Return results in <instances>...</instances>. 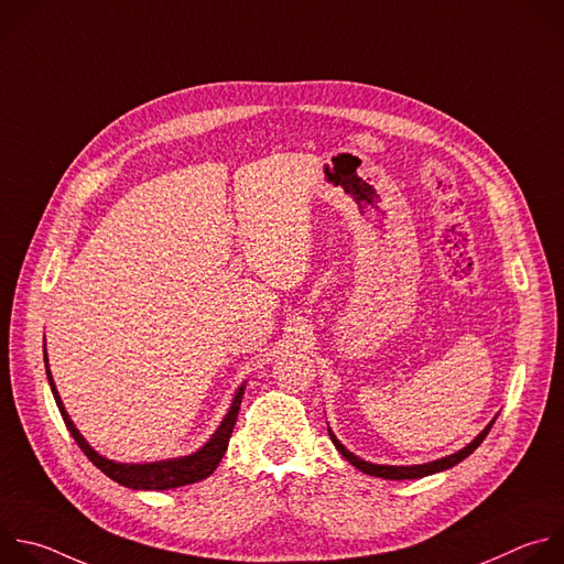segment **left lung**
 <instances>
[{
	"label": "left lung",
	"instance_id": "obj_1",
	"mask_svg": "<svg viewBox=\"0 0 564 564\" xmlns=\"http://www.w3.org/2000/svg\"><path fill=\"white\" fill-rule=\"evenodd\" d=\"M496 420H498V417H494V420L485 426V431H481L470 444H466V446L459 448L457 453H451V455H446V457H440V459H433V462H426V464H411V466H392V464H372V462H366V459L357 457L355 453H350V451L337 440V435L330 431V426H328V435H330L333 444L337 446V451H339L355 468H359V470L366 473V475L383 477V479H417V477H426V475L446 470V468L459 464L462 459H466L481 442H485V437L489 435V431H491V426L496 424Z\"/></svg>",
	"mask_w": 564,
	"mask_h": 564
}]
</instances>
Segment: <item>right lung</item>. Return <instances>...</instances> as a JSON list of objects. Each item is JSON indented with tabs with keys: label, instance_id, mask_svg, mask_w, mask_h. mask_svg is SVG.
<instances>
[{
	"label": "right lung",
	"instance_id": "1",
	"mask_svg": "<svg viewBox=\"0 0 564 564\" xmlns=\"http://www.w3.org/2000/svg\"><path fill=\"white\" fill-rule=\"evenodd\" d=\"M44 364H46V377H48V386H51V392L55 397V404L62 413V420L68 429V433L73 435V440L77 442V446L83 448V453L107 475L111 477L113 481H118V485L127 487V489H138V491H167V489H178V487H185V485H194V481L198 479H205L209 477L218 462L223 459L225 451H227V444H229V437H231V431H234V424H236V417H238V411H240V399H243V392H246V383H240V388L234 392V399H231V406L227 411V415L223 417L220 426L214 431V435L209 437L207 444H203L196 453L192 455H183V457H172V459H160V462H144V464H124V462H113L105 455H100L85 437L83 433H79L75 429V424L70 422L62 399H59V392L55 388V381H53V375L48 370V357H46V339H44Z\"/></svg>",
	"mask_w": 564,
	"mask_h": 564
}]
</instances>
